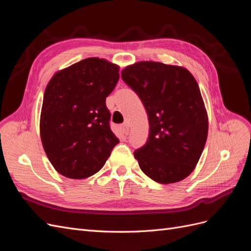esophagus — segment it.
<instances>
[{"instance_id": "34e87169", "label": "esophagus", "mask_w": 251, "mask_h": 251, "mask_svg": "<svg viewBox=\"0 0 251 251\" xmlns=\"http://www.w3.org/2000/svg\"><path fill=\"white\" fill-rule=\"evenodd\" d=\"M120 128H121V130H123L124 134H126V135H127V134H128V132H130V127H128V125H127V124L121 125Z\"/></svg>"}]
</instances>
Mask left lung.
I'll use <instances>...</instances> for the list:
<instances>
[{"label":"left lung","mask_w":251,"mask_h":251,"mask_svg":"<svg viewBox=\"0 0 251 251\" xmlns=\"http://www.w3.org/2000/svg\"><path fill=\"white\" fill-rule=\"evenodd\" d=\"M121 77L146 108L150 133L134 151L141 171L161 184L176 183L195 170L208 133V118L198 83L183 67L138 62Z\"/></svg>","instance_id":"8db88e82"}]
</instances>
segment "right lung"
Instances as JSON below:
<instances>
[{
	"mask_svg": "<svg viewBox=\"0 0 251 251\" xmlns=\"http://www.w3.org/2000/svg\"><path fill=\"white\" fill-rule=\"evenodd\" d=\"M119 66L89 57L57 71L44 93L40 133L49 161L60 175L85 179L104 165L119 142L110 128L105 98Z\"/></svg>",
	"mask_w": 251,
	"mask_h": 251,
	"instance_id": "obj_1",
	"label": "right lung"
}]
</instances>
